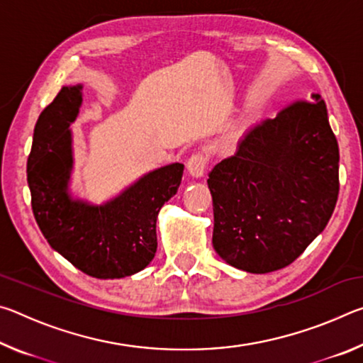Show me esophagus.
<instances>
[{
  "label": "esophagus",
  "mask_w": 363,
  "mask_h": 363,
  "mask_svg": "<svg viewBox=\"0 0 363 363\" xmlns=\"http://www.w3.org/2000/svg\"><path fill=\"white\" fill-rule=\"evenodd\" d=\"M206 169V158L201 153H195L187 162V173L194 179H201Z\"/></svg>",
  "instance_id": "34e87169"
}]
</instances>
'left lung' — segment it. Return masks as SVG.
<instances>
[{
    "label": "left lung",
    "instance_id": "obj_1",
    "mask_svg": "<svg viewBox=\"0 0 363 363\" xmlns=\"http://www.w3.org/2000/svg\"><path fill=\"white\" fill-rule=\"evenodd\" d=\"M340 149L318 94L256 123L213 168V247L230 266L267 274L323 232L340 192Z\"/></svg>",
    "mask_w": 363,
    "mask_h": 363
}]
</instances>
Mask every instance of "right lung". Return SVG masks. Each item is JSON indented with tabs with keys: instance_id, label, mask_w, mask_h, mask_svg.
<instances>
[{
	"instance_id": "1",
	"label": "right lung",
	"mask_w": 363,
	"mask_h": 363,
	"mask_svg": "<svg viewBox=\"0 0 363 363\" xmlns=\"http://www.w3.org/2000/svg\"><path fill=\"white\" fill-rule=\"evenodd\" d=\"M83 84L64 86L43 110L27 162L32 210L43 235L67 261L96 279H123L157 253V218L181 186L184 164L149 171L101 205L72 194L73 133Z\"/></svg>"
}]
</instances>
